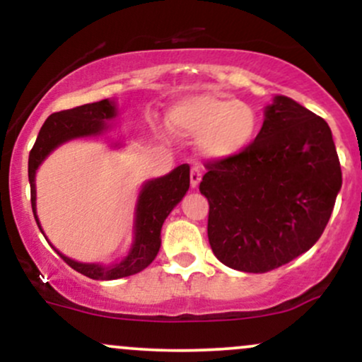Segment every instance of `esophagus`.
<instances>
[{
  "label": "esophagus",
  "mask_w": 362,
  "mask_h": 362,
  "mask_svg": "<svg viewBox=\"0 0 362 362\" xmlns=\"http://www.w3.org/2000/svg\"><path fill=\"white\" fill-rule=\"evenodd\" d=\"M201 178H202L201 168H199V167H192V168H190V185L197 187L199 182H201Z\"/></svg>",
  "instance_id": "1"
}]
</instances>
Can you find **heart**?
Instances as JSON below:
<instances>
[{"mask_svg":"<svg viewBox=\"0 0 362 362\" xmlns=\"http://www.w3.org/2000/svg\"><path fill=\"white\" fill-rule=\"evenodd\" d=\"M173 129L199 138L209 158H231L247 151L260 131V117L248 103L218 93L185 97L170 114Z\"/></svg>","mask_w":362,"mask_h":362,"instance_id":"1","label":"heart"}]
</instances>
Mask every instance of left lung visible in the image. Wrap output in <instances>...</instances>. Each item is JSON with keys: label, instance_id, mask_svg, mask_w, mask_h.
Segmentation results:
<instances>
[{"label": "left lung", "instance_id": "8db88e82", "mask_svg": "<svg viewBox=\"0 0 362 362\" xmlns=\"http://www.w3.org/2000/svg\"><path fill=\"white\" fill-rule=\"evenodd\" d=\"M206 168L199 190L209 202V245L242 272H269L310 250L342 187L328 124L282 95L247 151Z\"/></svg>", "mask_w": 362, "mask_h": 362}]
</instances>
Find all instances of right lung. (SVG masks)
Masks as SVG:
<instances>
[{
    "label": "right lung",
    "instance_id": "1",
    "mask_svg": "<svg viewBox=\"0 0 362 362\" xmlns=\"http://www.w3.org/2000/svg\"><path fill=\"white\" fill-rule=\"evenodd\" d=\"M115 103L110 100H100L95 103L74 107L69 110H61L49 115L44 126L40 127L34 148L28 155V182H30V201L34 211L35 221L39 224V218L35 213V170L47 158L52 149L69 139L86 138V136L102 134L107 126V120L115 117ZM190 185V167L187 163L180 165L168 175L149 180L143 185L138 206H136V226H134V243L124 260L112 264L109 267L100 264H81L69 257H59L69 267L90 279L112 281L120 277L132 276L146 269L155 260L161 245V226H163L167 216L182 201ZM42 231V228H40Z\"/></svg>",
    "mask_w": 362,
    "mask_h": 362
}]
</instances>
